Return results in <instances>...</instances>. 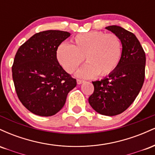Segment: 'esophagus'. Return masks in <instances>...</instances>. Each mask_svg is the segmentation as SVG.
I'll return each mask as SVG.
<instances>
[{
    "label": "esophagus",
    "mask_w": 155,
    "mask_h": 155,
    "mask_svg": "<svg viewBox=\"0 0 155 155\" xmlns=\"http://www.w3.org/2000/svg\"><path fill=\"white\" fill-rule=\"evenodd\" d=\"M84 81H83V80H81V79H77V80H76V82H77L78 84H81L84 83Z\"/></svg>",
    "instance_id": "esophagus-1"
}]
</instances>
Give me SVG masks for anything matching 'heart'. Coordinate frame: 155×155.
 Masks as SVG:
<instances>
[{"label": "heart", "instance_id": "heart-1", "mask_svg": "<svg viewBox=\"0 0 155 155\" xmlns=\"http://www.w3.org/2000/svg\"><path fill=\"white\" fill-rule=\"evenodd\" d=\"M73 43H62L57 49L58 62L68 74L77 70L84 58L87 64L77 73L78 77L84 79L108 75L120 63L122 44L117 35L90 31L76 35Z\"/></svg>", "mask_w": 155, "mask_h": 155}]
</instances>
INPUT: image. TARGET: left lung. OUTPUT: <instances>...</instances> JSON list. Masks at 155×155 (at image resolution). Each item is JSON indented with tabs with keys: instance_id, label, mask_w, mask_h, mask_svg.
<instances>
[{
	"instance_id": "left-lung-1",
	"label": "left lung",
	"mask_w": 155,
	"mask_h": 155,
	"mask_svg": "<svg viewBox=\"0 0 155 155\" xmlns=\"http://www.w3.org/2000/svg\"><path fill=\"white\" fill-rule=\"evenodd\" d=\"M120 38L122 54L113 72L101 81H92L94 92L89 97L92 108L105 116H115L133 104L143 86L146 55L133 33L117 25L106 27Z\"/></svg>"
}]
</instances>
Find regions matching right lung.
<instances>
[{
	"instance_id": "obj_1",
	"label": "right lung",
	"mask_w": 155,
	"mask_h": 155,
	"mask_svg": "<svg viewBox=\"0 0 155 155\" xmlns=\"http://www.w3.org/2000/svg\"><path fill=\"white\" fill-rule=\"evenodd\" d=\"M71 33L46 31L35 33L19 48L12 66V77L19 101L27 109L41 117L61 110L68 92L76 86L60 65L57 49Z\"/></svg>"
}]
</instances>
